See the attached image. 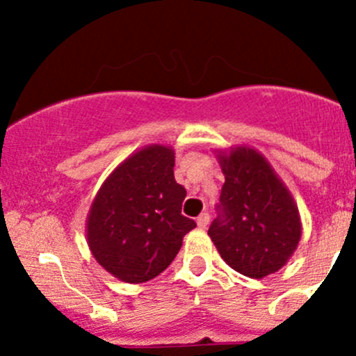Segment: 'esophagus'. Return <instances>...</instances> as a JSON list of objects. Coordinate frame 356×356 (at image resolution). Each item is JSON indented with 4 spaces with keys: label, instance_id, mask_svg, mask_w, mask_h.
Wrapping results in <instances>:
<instances>
[{
    "label": "esophagus",
    "instance_id": "34e87169",
    "mask_svg": "<svg viewBox=\"0 0 356 356\" xmlns=\"http://www.w3.org/2000/svg\"><path fill=\"white\" fill-rule=\"evenodd\" d=\"M208 222H210V213H201L196 224H198L200 229H204L208 225Z\"/></svg>",
    "mask_w": 356,
    "mask_h": 356
}]
</instances>
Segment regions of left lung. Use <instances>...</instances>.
<instances>
[{
  "mask_svg": "<svg viewBox=\"0 0 356 356\" xmlns=\"http://www.w3.org/2000/svg\"><path fill=\"white\" fill-rule=\"evenodd\" d=\"M218 161L225 182L208 234L236 272L253 279L274 274L301 238L294 200L254 149L236 148Z\"/></svg>",
  "mask_w": 356,
  "mask_h": 356,
  "instance_id": "left-lung-1",
  "label": "left lung"
}]
</instances>
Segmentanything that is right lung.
Here are the masks:
<instances>
[{
    "label": "right lung",
    "mask_w": 356,
    "mask_h": 356,
    "mask_svg": "<svg viewBox=\"0 0 356 356\" xmlns=\"http://www.w3.org/2000/svg\"><path fill=\"white\" fill-rule=\"evenodd\" d=\"M186 189L174 179V152L148 146L118 165L88 217V243L103 268L124 282L165 270L196 227L181 213Z\"/></svg>",
    "instance_id": "right-lung-1"
}]
</instances>
